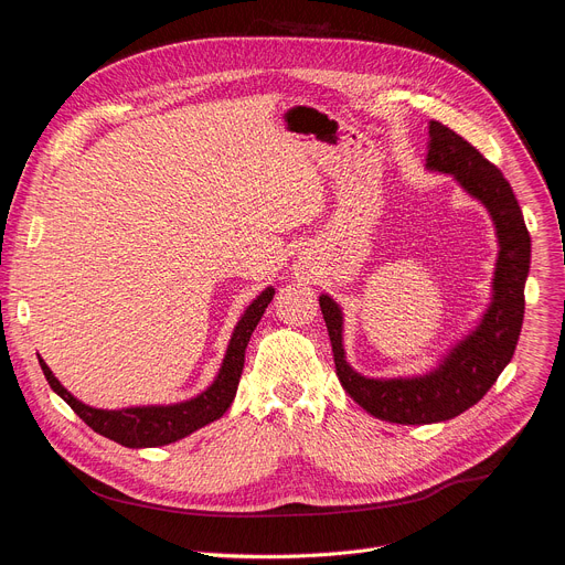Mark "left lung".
I'll list each match as a JSON object with an SVG mask.
<instances>
[{"label": "left lung", "instance_id": "8db88e82", "mask_svg": "<svg viewBox=\"0 0 565 565\" xmlns=\"http://www.w3.org/2000/svg\"><path fill=\"white\" fill-rule=\"evenodd\" d=\"M428 135V169L451 173L462 189L479 198L488 207L497 237H500L502 248L492 282V306L481 326L449 353L434 374L390 381L364 379L344 360L340 308L330 296H319L342 387L370 415L394 424L445 422L483 399V394L513 358L524 319V280L529 274V257H532V239H529L522 210L502 171L470 141L438 120H430Z\"/></svg>", "mask_w": 565, "mask_h": 565}]
</instances>
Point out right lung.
<instances>
[{
	"label": "right lung",
	"mask_w": 565,
	"mask_h": 565,
	"mask_svg": "<svg viewBox=\"0 0 565 565\" xmlns=\"http://www.w3.org/2000/svg\"><path fill=\"white\" fill-rule=\"evenodd\" d=\"M274 289H264L242 321L237 323L235 333H232L225 360L221 364V372L212 387H207L201 396H195L191 402L175 404V406H152V408H127V411H97L82 402L65 390L54 374L50 372L43 358H39L41 370L50 383V387L68 404L93 430L99 436H105L122 447H161L175 443L201 426L218 419L235 399L237 385L244 370V353L248 347V340L257 321L262 319L264 310L271 303Z\"/></svg>",
	"instance_id": "right-lung-1"
}]
</instances>
